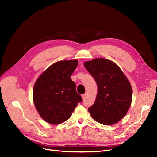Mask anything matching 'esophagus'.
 I'll use <instances>...</instances> for the list:
<instances>
[{
  "mask_svg": "<svg viewBox=\"0 0 157 157\" xmlns=\"http://www.w3.org/2000/svg\"><path fill=\"white\" fill-rule=\"evenodd\" d=\"M86 95L85 94H82V97L83 100H84V99L86 98Z\"/></svg>",
  "mask_w": 157,
  "mask_h": 157,
  "instance_id": "1",
  "label": "esophagus"
}]
</instances>
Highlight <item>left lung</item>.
Listing matches in <instances>:
<instances>
[{"mask_svg":"<svg viewBox=\"0 0 157 157\" xmlns=\"http://www.w3.org/2000/svg\"><path fill=\"white\" fill-rule=\"evenodd\" d=\"M96 81L98 92L88 108L92 117L103 125H113L126 115L132 98V86L121 69L114 62L102 58L84 63Z\"/></svg>","mask_w":157,"mask_h":157,"instance_id":"left-lung-1","label":"left lung"}]
</instances>
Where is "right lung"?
<instances>
[{
    "mask_svg": "<svg viewBox=\"0 0 157 157\" xmlns=\"http://www.w3.org/2000/svg\"><path fill=\"white\" fill-rule=\"evenodd\" d=\"M78 64L77 60L56 62L46 69L35 83L34 105L41 117L51 124L67 121L82 101L76 92L75 83L71 79Z\"/></svg>",
    "mask_w": 157,
    "mask_h": 157,
    "instance_id": "1",
    "label": "right lung"
}]
</instances>
